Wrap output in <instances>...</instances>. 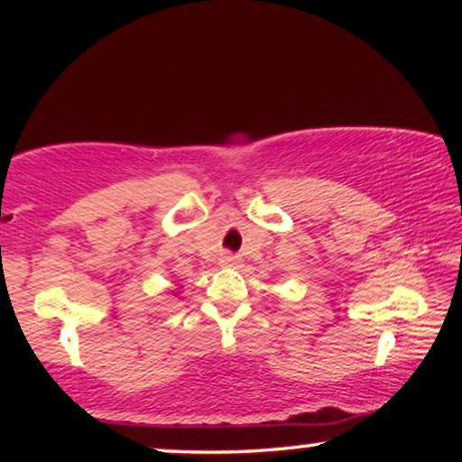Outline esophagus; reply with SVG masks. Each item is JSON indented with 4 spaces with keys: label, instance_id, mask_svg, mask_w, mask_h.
<instances>
[{
    "label": "esophagus",
    "instance_id": "1",
    "mask_svg": "<svg viewBox=\"0 0 462 462\" xmlns=\"http://www.w3.org/2000/svg\"><path fill=\"white\" fill-rule=\"evenodd\" d=\"M220 264H222V267H238V264H240V259H238L236 254L224 253V254L220 256Z\"/></svg>",
    "mask_w": 462,
    "mask_h": 462
}]
</instances>
